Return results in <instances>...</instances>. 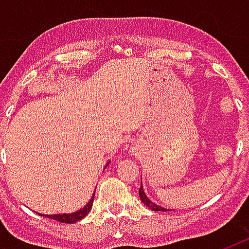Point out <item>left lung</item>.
Instances as JSON below:
<instances>
[{"label":"left lung","instance_id":"obj_1","mask_svg":"<svg viewBox=\"0 0 249 249\" xmlns=\"http://www.w3.org/2000/svg\"><path fill=\"white\" fill-rule=\"evenodd\" d=\"M139 195H140V198H141V201L144 203V205H146L148 208L152 209V211H167L165 208H162V207H159L157 204H155L153 201H151L149 198L146 197L145 196V193H144V189H142V187L140 185V189H139Z\"/></svg>","mask_w":249,"mask_h":249}]
</instances>
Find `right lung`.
<instances>
[{
  "instance_id": "right-lung-1",
  "label": "right lung",
  "mask_w": 249,
  "mask_h": 249,
  "mask_svg": "<svg viewBox=\"0 0 249 249\" xmlns=\"http://www.w3.org/2000/svg\"><path fill=\"white\" fill-rule=\"evenodd\" d=\"M93 198H94V195H93V197L88 201V204L84 207V208H81L80 211H77V212H74V213L49 214V216H46V217L57 220V221H60V223H68V224L77 223V221H80L81 219H84V217L90 212V209H92V205H93ZM41 216H44V214H41Z\"/></svg>"
}]
</instances>
